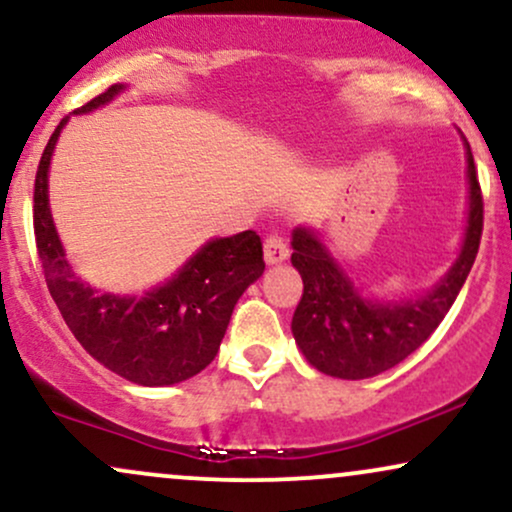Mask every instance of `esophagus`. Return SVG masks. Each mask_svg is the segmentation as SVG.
Returning <instances> with one entry per match:
<instances>
[{
    "label": "esophagus",
    "mask_w": 512,
    "mask_h": 512,
    "mask_svg": "<svg viewBox=\"0 0 512 512\" xmlns=\"http://www.w3.org/2000/svg\"><path fill=\"white\" fill-rule=\"evenodd\" d=\"M286 257H289V243H286V238L281 236V233L267 236V240H264V260L269 264H279L284 262Z\"/></svg>",
    "instance_id": "34e87169"
}]
</instances>
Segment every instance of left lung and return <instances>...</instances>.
<instances>
[{
	"label": "left lung",
	"instance_id": "8db88e82",
	"mask_svg": "<svg viewBox=\"0 0 512 512\" xmlns=\"http://www.w3.org/2000/svg\"><path fill=\"white\" fill-rule=\"evenodd\" d=\"M469 226L457 262L419 301H368L354 289L315 233L293 231L291 262L303 279V296L291 330L313 366L325 375L363 380L395 368L436 332L477 260L484 231V197L467 144Z\"/></svg>",
	"mask_w": 512,
	"mask_h": 512
}]
</instances>
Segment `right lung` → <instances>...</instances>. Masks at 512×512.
<instances>
[{
    "mask_svg": "<svg viewBox=\"0 0 512 512\" xmlns=\"http://www.w3.org/2000/svg\"><path fill=\"white\" fill-rule=\"evenodd\" d=\"M120 91V84L105 88L76 113H88ZM64 125L67 117L40 156L33 190L35 248L52 301L79 344L108 370L146 387L182 383L214 361L238 298L262 276V240L255 231L211 240L168 284L146 296L93 291L67 264L48 207V168Z\"/></svg>",
    "mask_w": 512,
    "mask_h": 512,
    "instance_id": "1",
    "label": "right lung"
}]
</instances>
